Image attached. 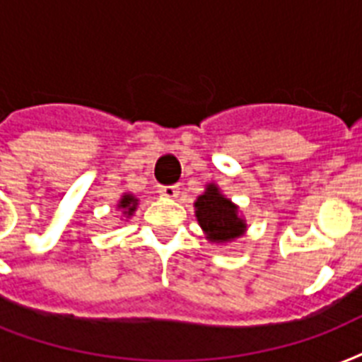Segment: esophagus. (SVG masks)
Masks as SVG:
<instances>
[{"label":"esophagus","mask_w":362,"mask_h":362,"mask_svg":"<svg viewBox=\"0 0 362 362\" xmlns=\"http://www.w3.org/2000/svg\"><path fill=\"white\" fill-rule=\"evenodd\" d=\"M159 193L163 195V197H176L178 195V186H159Z\"/></svg>","instance_id":"obj_1"}]
</instances>
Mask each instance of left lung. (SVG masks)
Wrapping results in <instances>:
<instances>
[{"mask_svg": "<svg viewBox=\"0 0 362 362\" xmlns=\"http://www.w3.org/2000/svg\"><path fill=\"white\" fill-rule=\"evenodd\" d=\"M195 216L210 242H231L246 231V221L238 216V206L216 184H209L203 195L197 197Z\"/></svg>", "mask_w": 362, "mask_h": 362, "instance_id": "1", "label": "left lung"}]
</instances>
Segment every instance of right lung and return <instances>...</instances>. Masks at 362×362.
I'll use <instances>...</instances> for the list:
<instances>
[{"mask_svg":"<svg viewBox=\"0 0 362 362\" xmlns=\"http://www.w3.org/2000/svg\"><path fill=\"white\" fill-rule=\"evenodd\" d=\"M136 204H139V199L135 195H131V193H124L120 199V203H118V209L124 212V216H133V212L136 210Z\"/></svg>","mask_w":362,"mask_h":362,"instance_id":"obj_1","label":"right lung"}]
</instances>
